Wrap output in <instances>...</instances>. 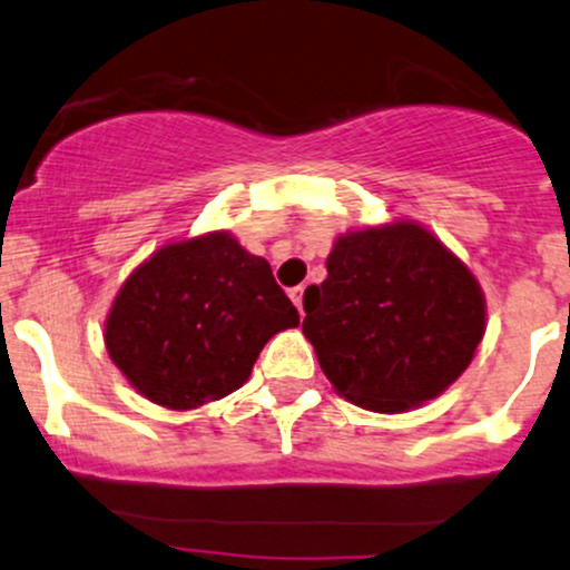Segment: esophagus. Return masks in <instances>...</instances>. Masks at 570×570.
Instances as JSON below:
<instances>
[{
    "label": "esophagus",
    "mask_w": 570,
    "mask_h": 570,
    "mask_svg": "<svg viewBox=\"0 0 570 570\" xmlns=\"http://www.w3.org/2000/svg\"><path fill=\"white\" fill-rule=\"evenodd\" d=\"M304 291H306L304 285H296V287H291V293H287V296H291V302L296 304L298 315H304Z\"/></svg>",
    "instance_id": "1"
}]
</instances>
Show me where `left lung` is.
I'll use <instances>...</instances> for the list:
<instances>
[{"mask_svg":"<svg viewBox=\"0 0 570 570\" xmlns=\"http://www.w3.org/2000/svg\"><path fill=\"white\" fill-rule=\"evenodd\" d=\"M328 277L304 293V336L342 399L401 414L439 399L488 328L479 279L417 220L338 234Z\"/></svg>","mask_w":570,"mask_h":570,"instance_id":"obj_1","label":"left lung"}]
</instances>
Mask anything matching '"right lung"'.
Listing matches in <instances>:
<instances>
[{
    "label": "right lung",
    "mask_w": 570,
    "mask_h": 570,
    "mask_svg": "<svg viewBox=\"0 0 570 570\" xmlns=\"http://www.w3.org/2000/svg\"><path fill=\"white\" fill-rule=\"evenodd\" d=\"M296 325L268 261L217 228L134 268L105 317V347L139 395L185 412L239 390L268 338Z\"/></svg>",
    "instance_id": "obj_1"
}]
</instances>
